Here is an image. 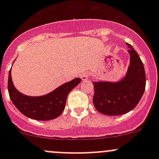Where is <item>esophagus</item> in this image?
<instances>
[{"label": "esophagus", "mask_w": 159, "mask_h": 159, "mask_svg": "<svg viewBox=\"0 0 159 159\" xmlns=\"http://www.w3.org/2000/svg\"><path fill=\"white\" fill-rule=\"evenodd\" d=\"M81 78L83 81H87V80H89V75L87 73H83Z\"/></svg>", "instance_id": "1"}]
</instances>
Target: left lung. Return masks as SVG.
Returning a JSON list of instances; mask_svg holds the SVG:
<instances>
[{"instance_id": "1", "label": "left lung", "mask_w": 159, "mask_h": 159, "mask_svg": "<svg viewBox=\"0 0 159 159\" xmlns=\"http://www.w3.org/2000/svg\"><path fill=\"white\" fill-rule=\"evenodd\" d=\"M130 64L125 75L118 81H93V103L100 113L109 116L121 115L134 109L142 98L146 77L140 57L129 44Z\"/></svg>"}]
</instances>
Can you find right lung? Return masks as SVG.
Segmentation results:
<instances>
[{"mask_svg": "<svg viewBox=\"0 0 159 159\" xmlns=\"http://www.w3.org/2000/svg\"><path fill=\"white\" fill-rule=\"evenodd\" d=\"M80 82L81 78H76L44 95H25L17 90L13 84L11 68L7 89L11 102L24 115L38 121H48L61 115L65 108L68 94Z\"/></svg>", "mask_w": 159, "mask_h": 159, "instance_id": "right-lung-1", "label": "right lung"}]
</instances>
